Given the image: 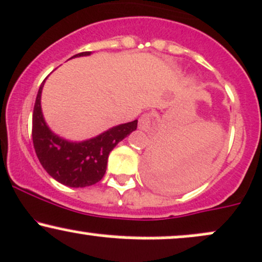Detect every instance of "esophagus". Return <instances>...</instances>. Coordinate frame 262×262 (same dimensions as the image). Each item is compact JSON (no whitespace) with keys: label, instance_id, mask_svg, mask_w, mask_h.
I'll return each instance as SVG.
<instances>
[{"label":"esophagus","instance_id":"esophagus-1","mask_svg":"<svg viewBox=\"0 0 262 262\" xmlns=\"http://www.w3.org/2000/svg\"><path fill=\"white\" fill-rule=\"evenodd\" d=\"M139 129H142V130L144 132H148L150 130L151 128V114L150 113H144L142 117L139 118Z\"/></svg>","mask_w":262,"mask_h":262}]
</instances>
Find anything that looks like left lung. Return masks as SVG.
<instances>
[{
	"mask_svg": "<svg viewBox=\"0 0 262 262\" xmlns=\"http://www.w3.org/2000/svg\"><path fill=\"white\" fill-rule=\"evenodd\" d=\"M194 168H196V165H194L191 160L183 164V165H178L173 168V166L165 164V159L154 153L153 150L145 158V178L151 186L158 189L166 188L168 185L173 184L175 177L180 174L183 175L188 171L190 173V171L195 170Z\"/></svg>",
	"mask_w": 262,
	"mask_h": 262,
	"instance_id": "1",
	"label": "left lung"
}]
</instances>
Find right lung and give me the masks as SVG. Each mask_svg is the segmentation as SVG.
I'll use <instances>...</instances> for the list:
<instances>
[{
  "mask_svg": "<svg viewBox=\"0 0 262 262\" xmlns=\"http://www.w3.org/2000/svg\"><path fill=\"white\" fill-rule=\"evenodd\" d=\"M82 52L74 57L89 56ZM43 83L37 93L32 117V139L39 163L57 182L71 188H84L98 183L107 170L108 155L120 140L137 129L138 120L108 129L104 133L83 140L70 142L48 128L41 108Z\"/></svg>",
  "mask_w": 262,
  "mask_h": 262,
  "instance_id": "add662e5",
  "label": "right lung"
}]
</instances>
